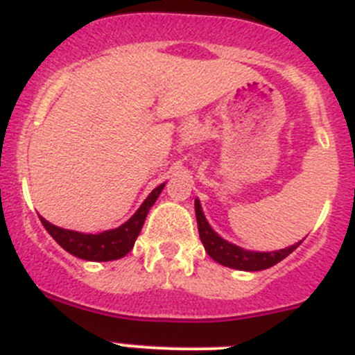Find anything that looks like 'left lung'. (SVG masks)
<instances>
[{
	"label": "left lung",
	"mask_w": 355,
	"mask_h": 355,
	"mask_svg": "<svg viewBox=\"0 0 355 355\" xmlns=\"http://www.w3.org/2000/svg\"><path fill=\"white\" fill-rule=\"evenodd\" d=\"M195 216H197V225H199L200 241H202L207 255L213 260H216L218 264L227 266V268L241 269V271L268 269L271 266L278 264L279 260H284L287 255H291L301 245V241H299L297 245L278 250V252H248V250H243L239 246L227 243L225 239H222V237L211 229L206 216H204L199 200H195Z\"/></svg>",
	"instance_id": "left-lung-1"
}]
</instances>
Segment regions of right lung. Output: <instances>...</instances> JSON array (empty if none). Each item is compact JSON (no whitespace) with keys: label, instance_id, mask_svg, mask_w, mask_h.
<instances>
[{"label":"right lung","instance_id":"obj_1","mask_svg":"<svg viewBox=\"0 0 355 355\" xmlns=\"http://www.w3.org/2000/svg\"><path fill=\"white\" fill-rule=\"evenodd\" d=\"M165 183L156 187L149 193L148 199L142 202L137 213L130 218L128 222L123 223L121 227L114 230H105L102 234H80L73 230L60 229V227L52 225L47 220L40 218L44 223L45 230L56 239L58 245L63 250H67L71 255L79 257L84 260H95V262H107V260H116L125 257L130 250L135 245L139 232H141L144 220L148 216V211L158 199V195L164 190Z\"/></svg>","mask_w":355,"mask_h":355}]
</instances>
